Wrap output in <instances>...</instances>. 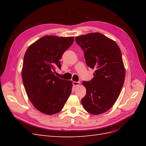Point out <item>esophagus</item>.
Segmentation results:
<instances>
[{
    "label": "esophagus",
    "mask_w": 146,
    "mask_h": 146,
    "mask_svg": "<svg viewBox=\"0 0 146 146\" xmlns=\"http://www.w3.org/2000/svg\"><path fill=\"white\" fill-rule=\"evenodd\" d=\"M80 82H74V81L72 82V85H73L74 86H75V87L79 86V85H80Z\"/></svg>",
    "instance_id": "obj_1"
}]
</instances>
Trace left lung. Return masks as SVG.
<instances>
[{
	"label": "left lung",
	"mask_w": 146,
	"mask_h": 146,
	"mask_svg": "<svg viewBox=\"0 0 146 146\" xmlns=\"http://www.w3.org/2000/svg\"><path fill=\"white\" fill-rule=\"evenodd\" d=\"M88 67L94 69V77L83 81L86 94L81 102L92 114L104 113L116 102L125 80V70L120 48L115 41L100 33L77 36Z\"/></svg>",
	"instance_id": "1"
}]
</instances>
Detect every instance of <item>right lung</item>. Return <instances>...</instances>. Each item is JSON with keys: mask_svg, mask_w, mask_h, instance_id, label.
Here are the masks:
<instances>
[{"mask_svg": "<svg viewBox=\"0 0 146 146\" xmlns=\"http://www.w3.org/2000/svg\"><path fill=\"white\" fill-rule=\"evenodd\" d=\"M74 42V37L46 36L26 50L22 77L30 102L39 111L54 114L60 112L72 92V83L57 77L60 60Z\"/></svg>", "mask_w": 146, "mask_h": 146, "instance_id": "add662e5", "label": "right lung"}]
</instances>
